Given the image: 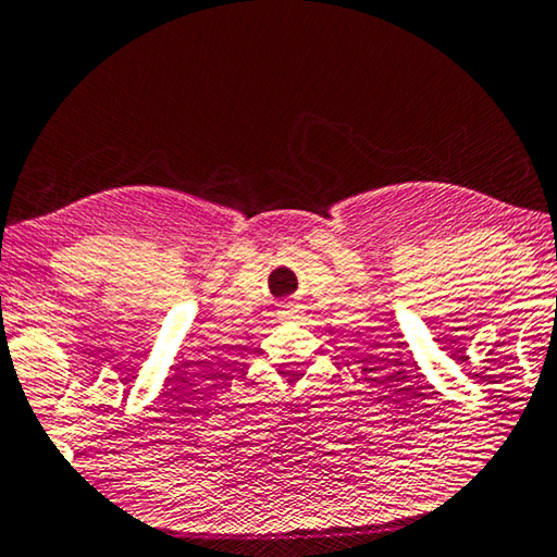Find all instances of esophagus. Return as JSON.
I'll return each mask as SVG.
<instances>
[{"instance_id": "1", "label": "esophagus", "mask_w": 557, "mask_h": 557, "mask_svg": "<svg viewBox=\"0 0 557 557\" xmlns=\"http://www.w3.org/2000/svg\"><path fill=\"white\" fill-rule=\"evenodd\" d=\"M290 306H294V304H286V311H281V313H284V315H290V313H294V308H290Z\"/></svg>"}]
</instances>
